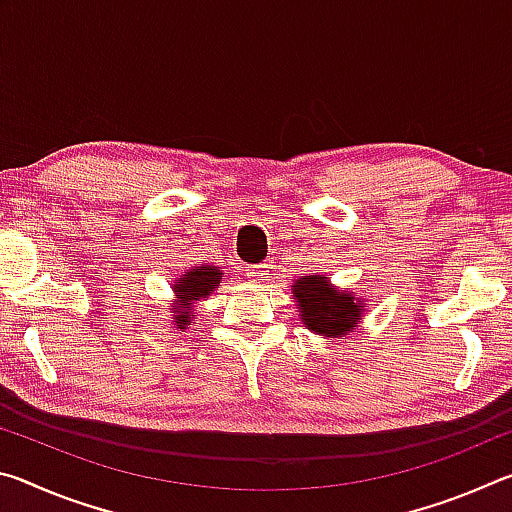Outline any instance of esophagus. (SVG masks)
I'll return each instance as SVG.
<instances>
[{
    "label": "esophagus",
    "mask_w": 512,
    "mask_h": 512,
    "mask_svg": "<svg viewBox=\"0 0 512 512\" xmlns=\"http://www.w3.org/2000/svg\"><path fill=\"white\" fill-rule=\"evenodd\" d=\"M253 277H264V275H271L268 273V264H259V266H253Z\"/></svg>",
    "instance_id": "obj_1"
}]
</instances>
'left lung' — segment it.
<instances>
[{
  "label": "left lung",
  "instance_id": "obj_1",
  "mask_svg": "<svg viewBox=\"0 0 512 512\" xmlns=\"http://www.w3.org/2000/svg\"><path fill=\"white\" fill-rule=\"evenodd\" d=\"M293 293L298 298L300 316L311 332L341 336L359 323L361 302H354L350 293L329 289L325 277H302L293 284Z\"/></svg>",
  "mask_w": 512,
  "mask_h": 512
}]
</instances>
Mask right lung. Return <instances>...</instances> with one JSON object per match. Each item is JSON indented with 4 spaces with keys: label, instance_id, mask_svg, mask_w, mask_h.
Instances as JSON below:
<instances>
[{
    "label": "right lung",
    "instance_id": "1",
    "mask_svg": "<svg viewBox=\"0 0 512 512\" xmlns=\"http://www.w3.org/2000/svg\"><path fill=\"white\" fill-rule=\"evenodd\" d=\"M223 273L219 268H207V266H196L189 271L185 277H180L178 284H173V289H176L180 302H183V307L178 311H173V323L178 325V329H187L189 325V316H192V305L194 300L198 298H205L210 296V291H214L219 287Z\"/></svg>",
    "mask_w": 512,
    "mask_h": 512
}]
</instances>
